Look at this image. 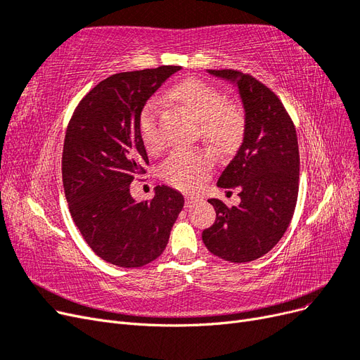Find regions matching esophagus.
Returning a JSON list of instances; mask_svg holds the SVG:
<instances>
[{"instance_id":"1","label":"esophagus","mask_w":360,"mask_h":360,"mask_svg":"<svg viewBox=\"0 0 360 360\" xmlns=\"http://www.w3.org/2000/svg\"><path fill=\"white\" fill-rule=\"evenodd\" d=\"M200 201H201L200 197H195V195H188V197H186V204H184V205H186V207H193L195 204L200 202Z\"/></svg>"}]
</instances>
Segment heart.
I'll list each match as a JSON object with an SVG mask.
<instances>
[{
	"label": "heart",
	"instance_id": "1",
	"mask_svg": "<svg viewBox=\"0 0 360 360\" xmlns=\"http://www.w3.org/2000/svg\"><path fill=\"white\" fill-rule=\"evenodd\" d=\"M168 96L200 120L201 138L216 153L226 156L240 147L246 134V114L240 105L225 101L219 90L195 78L181 81ZM158 111V103L150 102L139 117V136L150 155H158L163 147ZM212 168L213 162L205 151L176 150L162 163L160 176L172 188L195 191L210 176Z\"/></svg>",
	"mask_w": 360,
	"mask_h": 360
}]
</instances>
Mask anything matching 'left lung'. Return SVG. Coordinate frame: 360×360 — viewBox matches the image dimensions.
Instances as JSON below:
<instances>
[{"mask_svg":"<svg viewBox=\"0 0 360 360\" xmlns=\"http://www.w3.org/2000/svg\"><path fill=\"white\" fill-rule=\"evenodd\" d=\"M236 84L246 114L240 148L221 174L217 186L238 189L240 204L209 202L214 224L202 231L205 248L230 263H248L267 254L284 236L299 193V144L279 97L254 76L237 70H209Z\"/></svg>","mask_w":360,"mask_h":360,"instance_id":"1","label":"left lung"}]
</instances>
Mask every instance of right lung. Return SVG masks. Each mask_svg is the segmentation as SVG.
Wrapping results in <instances>:
<instances>
[{
  "label": "right lung",
  "mask_w": 360,
  "mask_h": 360,
  "mask_svg": "<svg viewBox=\"0 0 360 360\" xmlns=\"http://www.w3.org/2000/svg\"><path fill=\"white\" fill-rule=\"evenodd\" d=\"M180 66L123 72L97 84L76 106L63 147V184L70 214L97 257L143 267L167 248L183 195L162 184L135 201L130 183L148 163L139 136L146 102Z\"/></svg>",
  "instance_id": "add662e5"
}]
</instances>
